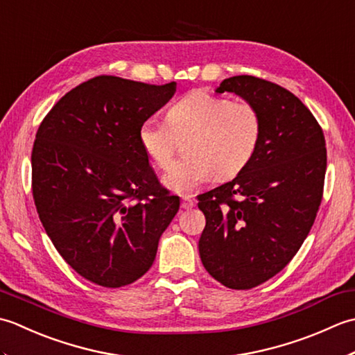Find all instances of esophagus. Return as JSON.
Instances as JSON below:
<instances>
[{"instance_id":"1","label":"esophagus","mask_w":355,"mask_h":355,"mask_svg":"<svg viewBox=\"0 0 355 355\" xmlns=\"http://www.w3.org/2000/svg\"><path fill=\"white\" fill-rule=\"evenodd\" d=\"M193 206H195V201H193L192 198H189V197H183V198H182V207H183V209L189 210V209H192Z\"/></svg>"}]
</instances>
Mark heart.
<instances>
[{
    "mask_svg": "<svg viewBox=\"0 0 355 355\" xmlns=\"http://www.w3.org/2000/svg\"><path fill=\"white\" fill-rule=\"evenodd\" d=\"M184 157L163 175L168 189L191 195L216 175H238L253 160L262 137V119L254 105L229 97L193 92L168 110L166 122L146 119L139 128V143L158 168L166 169L184 139Z\"/></svg>",
    "mask_w": 355,
    "mask_h": 355,
    "instance_id": "1",
    "label": "heart"
}]
</instances>
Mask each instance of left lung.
I'll use <instances>...</instances> for the list:
<instances>
[{
  "mask_svg": "<svg viewBox=\"0 0 355 355\" xmlns=\"http://www.w3.org/2000/svg\"><path fill=\"white\" fill-rule=\"evenodd\" d=\"M215 92L254 105L262 137L244 171L198 197L206 216L200 258L218 282L248 290L277 275L310 233L325 180V137L311 111L273 82L243 74Z\"/></svg>",
  "mask_w": 355,
  "mask_h": 355,
  "instance_id": "8db88e82",
  "label": "left lung"
}]
</instances>
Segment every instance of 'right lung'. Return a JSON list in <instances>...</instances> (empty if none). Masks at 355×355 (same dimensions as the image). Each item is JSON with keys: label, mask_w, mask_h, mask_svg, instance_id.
Instances as JSON below:
<instances>
[{"label": "right lung", "mask_w": 355, "mask_h": 355, "mask_svg": "<svg viewBox=\"0 0 355 355\" xmlns=\"http://www.w3.org/2000/svg\"><path fill=\"white\" fill-rule=\"evenodd\" d=\"M177 84L97 76L51 108L32 153L40 220L69 266L119 288L153 266L180 198L158 183L139 128L164 107Z\"/></svg>", "instance_id": "obj_1"}]
</instances>
